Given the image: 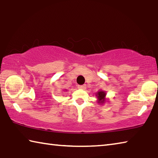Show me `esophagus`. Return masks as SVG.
Wrapping results in <instances>:
<instances>
[{"label": "esophagus", "mask_w": 158, "mask_h": 158, "mask_svg": "<svg viewBox=\"0 0 158 158\" xmlns=\"http://www.w3.org/2000/svg\"><path fill=\"white\" fill-rule=\"evenodd\" d=\"M78 88L79 89H81V90H85V89L86 88V85H78Z\"/></svg>", "instance_id": "1"}]
</instances>
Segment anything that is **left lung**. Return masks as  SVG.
Instances as JSON below:
<instances>
[{"instance_id":"8db88e82","label":"left lung","mask_w":158,"mask_h":158,"mask_svg":"<svg viewBox=\"0 0 158 158\" xmlns=\"http://www.w3.org/2000/svg\"><path fill=\"white\" fill-rule=\"evenodd\" d=\"M106 92L103 90H99L96 93V96L97 98V103H99V104H102L106 102Z\"/></svg>"}]
</instances>
